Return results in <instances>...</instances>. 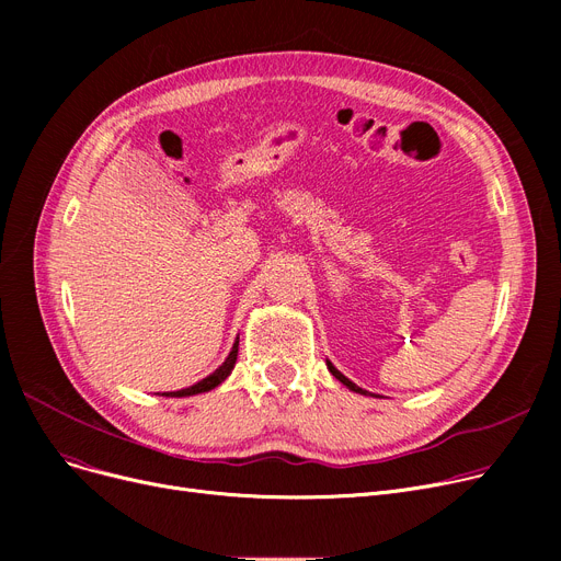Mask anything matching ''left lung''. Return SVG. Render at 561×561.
<instances>
[{"label":"left lung","mask_w":561,"mask_h":561,"mask_svg":"<svg viewBox=\"0 0 561 561\" xmlns=\"http://www.w3.org/2000/svg\"><path fill=\"white\" fill-rule=\"evenodd\" d=\"M328 368H330V373H332V375H334V377L341 381V385H345L350 391H357V393H364V396H366V391H364V389H359L357 385H352V381H350V379H347L343 373H339V370H336V368H334L330 362H328Z\"/></svg>","instance_id":"obj_1"}]
</instances>
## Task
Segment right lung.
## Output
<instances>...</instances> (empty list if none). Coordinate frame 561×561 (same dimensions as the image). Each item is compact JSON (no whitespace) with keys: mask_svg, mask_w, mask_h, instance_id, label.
Returning <instances> with one entry per match:
<instances>
[{"mask_svg":"<svg viewBox=\"0 0 561 561\" xmlns=\"http://www.w3.org/2000/svg\"><path fill=\"white\" fill-rule=\"evenodd\" d=\"M236 357H239V341L233 343V347H231V352H229V357L225 359V364L220 366V368H216L209 377H204L202 381H197V385H193V387H188V389H182V391H170V393H163L165 398H182V396H195V393H204V391H211V389H216L220 381H225L227 379V375L233 370V366H236Z\"/></svg>","mask_w":561,"mask_h":561,"instance_id":"right-lung-1","label":"right lung"}]
</instances>
